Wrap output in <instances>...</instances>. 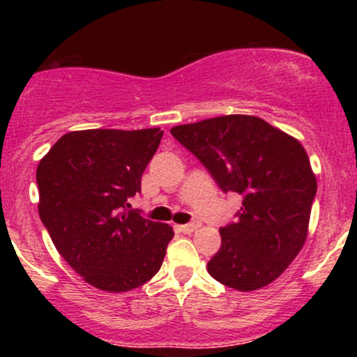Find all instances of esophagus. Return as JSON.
<instances>
[{
    "instance_id": "obj_1",
    "label": "esophagus",
    "mask_w": 357,
    "mask_h": 357,
    "mask_svg": "<svg viewBox=\"0 0 357 357\" xmlns=\"http://www.w3.org/2000/svg\"><path fill=\"white\" fill-rule=\"evenodd\" d=\"M198 228H199L198 221H192V223L181 225V227H179V230H181L183 233H188V235H190V233H192L195 230H198Z\"/></svg>"
}]
</instances>
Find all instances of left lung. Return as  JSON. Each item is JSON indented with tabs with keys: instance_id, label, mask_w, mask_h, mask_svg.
Wrapping results in <instances>:
<instances>
[{
	"instance_id": "left-lung-1",
	"label": "left lung",
	"mask_w": 357,
	"mask_h": 357,
	"mask_svg": "<svg viewBox=\"0 0 357 357\" xmlns=\"http://www.w3.org/2000/svg\"><path fill=\"white\" fill-rule=\"evenodd\" d=\"M171 134L221 190L243 196L235 223L220 228L221 247L208 273L240 292L272 284L309 231L317 179L304 147L264 119L243 114L176 126Z\"/></svg>"
}]
</instances>
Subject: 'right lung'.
Listing matches in <instances>:
<instances>
[{
  "mask_svg": "<svg viewBox=\"0 0 357 357\" xmlns=\"http://www.w3.org/2000/svg\"><path fill=\"white\" fill-rule=\"evenodd\" d=\"M161 137L159 127L73 130L36 167L40 218L65 261L96 289L127 292L161 268L173 228L127 210Z\"/></svg>",
  "mask_w": 357,
  "mask_h": 357,
  "instance_id": "obj_1",
  "label": "right lung"
}]
</instances>
